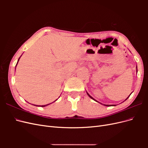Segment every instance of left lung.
Instances as JSON below:
<instances>
[{"label":"left lung","mask_w":148,"mask_h":148,"mask_svg":"<svg viewBox=\"0 0 148 148\" xmlns=\"http://www.w3.org/2000/svg\"><path fill=\"white\" fill-rule=\"evenodd\" d=\"M87 94H88V96H89V97H91V99H93V100H95V101H96V102H97V101H96V100H95V99H94V98H93V97H91V96H90V95H89V94H88V92H87ZM128 97H130V96H128ZM128 97H127V99H125V100H127V99H128ZM104 106H115V105H106V104H104Z\"/></svg>","instance_id":"8db88e82"}]
</instances>
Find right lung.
Listing matches in <instances>:
<instances>
[{
  "label": "right lung",
  "mask_w": 148,
  "mask_h": 148,
  "mask_svg": "<svg viewBox=\"0 0 148 148\" xmlns=\"http://www.w3.org/2000/svg\"><path fill=\"white\" fill-rule=\"evenodd\" d=\"M20 58H19V59H18V62H17V64H18V61H19V60H20ZM47 105H49V104H47V105H44V106H41V107H45V106H47ZM34 106H37V105H34Z\"/></svg>",
  "instance_id": "1"
}]
</instances>
